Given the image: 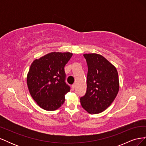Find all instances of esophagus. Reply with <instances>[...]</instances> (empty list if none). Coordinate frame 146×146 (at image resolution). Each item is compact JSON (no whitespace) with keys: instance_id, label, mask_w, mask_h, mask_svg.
Segmentation results:
<instances>
[{"instance_id":"1","label":"esophagus","mask_w":146,"mask_h":146,"mask_svg":"<svg viewBox=\"0 0 146 146\" xmlns=\"http://www.w3.org/2000/svg\"><path fill=\"white\" fill-rule=\"evenodd\" d=\"M76 84H74V85H72V91H74V90H75V88H76Z\"/></svg>"}]
</instances>
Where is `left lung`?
<instances>
[{
    "mask_svg": "<svg viewBox=\"0 0 146 146\" xmlns=\"http://www.w3.org/2000/svg\"><path fill=\"white\" fill-rule=\"evenodd\" d=\"M88 68L87 89L80 98L82 107L90 114L104 111L112 104L118 93L119 82L115 66L102 55L83 54Z\"/></svg>",
    "mask_w": 146,
    "mask_h": 146,
    "instance_id": "left-lung-1",
    "label": "left lung"
}]
</instances>
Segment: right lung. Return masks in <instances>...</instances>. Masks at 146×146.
Wrapping results in <instances>:
<instances>
[{
    "instance_id": "1",
    "label": "right lung",
    "mask_w": 146,
    "mask_h": 146,
    "mask_svg": "<svg viewBox=\"0 0 146 146\" xmlns=\"http://www.w3.org/2000/svg\"><path fill=\"white\" fill-rule=\"evenodd\" d=\"M72 55L68 52H51L31 64L27 77L29 91L41 108L54 111L64 102L70 86L65 82L64 68Z\"/></svg>"
}]
</instances>
